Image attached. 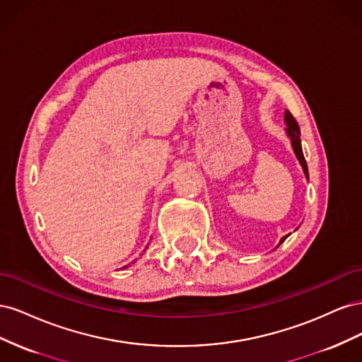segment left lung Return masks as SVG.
Listing matches in <instances>:
<instances>
[{
  "label": "left lung",
  "instance_id": "left-lung-1",
  "mask_svg": "<svg viewBox=\"0 0 362 362\" xmlns=\"http://www.w3.org/2000/svg\"><path fill=\"white\" fill-rule=\"evenodd\" d=\"M286 124H287V134H288V137H290V140H291V146H293V149H294V154H296V157H298L299 163L302 164L305 175H306V177H308V166H306V161H305L303 152H302V145H300V128H299L298 122H296V119L293 117V115H291L288 110L286 112ZM287 237H288V235L282 237L279 245H281Z\"/></svg>",
  "mask_w": 362,
  "mask_h": 362
}]
</instances>
